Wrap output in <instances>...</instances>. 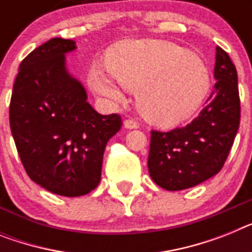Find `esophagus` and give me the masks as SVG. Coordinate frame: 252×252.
<instances>
[{
  "mask_svg": "<svg viewBox=\"0 0 252 252\" xmlns=\"http://www.w3.org/2000/svg\"><path fill=\"white\" fill-rule=\"evenodd\" d=\"M125 127L126 128H139V126H140V124L137 121H135V120H132V118H128V120H125L124 122Z\"/></svg>",
  "mask_w": 252,
  "mask_h": 252,
  "instance_id": "1",
  "label": "esophagus"
}]
</instances>
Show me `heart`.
<instances>
[{"instance_id":"b5f03b06","label":"heart","mask_w":252,"mask_h":252,"mask_svg":"<svg viewBox=\"0 0 252 252\" xmlns=\"http://www.w3.org/2000/svg\"><path fill=\"white\" fill-rule=\"evenodd\" d=\"M116 83L136 92L145 117L160 125L184 122L199 109L209 92V75L196 56L164 40H130L105 57ZM96 93L120 100L122 93L100 70L90 72Z\"/></svg>"}]
</instances>
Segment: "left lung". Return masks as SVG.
<instances>
[{
  "label": "left lung",
  "instance_id": "1",
  "mask_svg": "<svg viewBox=\"0 0 252 252\" xmlns=\"http://www.w3.org/2000/svg\"><path fill=\"white\" fill-rule=\"evenodd\" d=\"M214 90L208 104L184 127L152 130L148 169L152 180L168 191L190 189L223 168L241 118L237 71L228 53L217 47Z\"/></svg>",
  "mask_w": 252,
  "mask_h": 252
}]
</instances>
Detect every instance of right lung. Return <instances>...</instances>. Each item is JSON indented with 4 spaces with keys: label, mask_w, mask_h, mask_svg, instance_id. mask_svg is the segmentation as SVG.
Listing matches in <instances>:
<instances>
[{
    "label": "right lung",
    "mask_w": 252,
    "mask_h": 252,
    "mask_svg": "<svg viewBox=\"0 0 252 252\" xmlns=\"http://www.w3.org/2000/svg\"><path fill=\"white\" fill-rule=\"evenodd\" d=\"M71 39L53 38L21 61L10 102V128L28 176L62 196L87 195L98 186L105 145L121 116L99 115L64 66Z\"/></svg>",
    "instance_id": "obj_1"
}]
</instances>
